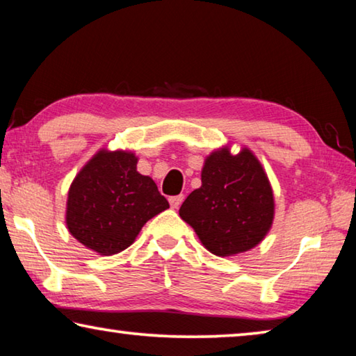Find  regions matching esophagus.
<instances>
[{
    "mask_svg": "<svg viewBox=\"0 0 356 356\" xmlns=\"http://www.w3.org/2000/svg\"><path fill=\"white\" fill-rule=\"evenodd\" d=\"M182 201H184V196H182V195L171 196V197H170V204H171L172 209H179L180 204H182Z\"/></svg>",
    "mask_w": 356,
    "mask_h": 356,
    "instance_id": "34e87169",
    "label": "esophagus"
}]
</instances>
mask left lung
<instances>
[{
	"mask_svg": "<svg viewBox=\"0 0 356 356\" xmlns=\"http://www.w3.org/2000/svg\"><path fill=\"white\" fill-rule=\"evenodd\" d=\"M202 185L179 210L204 248L220 257L237 256L267 237L275 218V196L267 172L250 147L210 152L201 171Z\"/></svg>",
	"mask_w": 356,
	"mask_h": 356,
	"instance_id": "1",
	"label": "left lung"
}]
</instances>
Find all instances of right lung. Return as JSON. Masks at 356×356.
Returning <instances> with one entry per match:
<instances>
[{
    "label": "right lung",
    "mask_w": 356,
    "mask_h": 356,
    "mask_svg": "<svg viewBox=\"0 0 356 356\" xmlns=\"http://www.w3.org/2000/svg\"><path fill=\"white\" fill-rule=\"evenodd\" d=\"M136 165L134 150L102 147L69 186L65 226L100 256L129 248L150 218L170 209L152 177L138 172Z\"/></svg>",
    "instance_id": "add662e5"
}]
</instances>
